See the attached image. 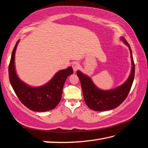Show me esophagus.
Here are the masks:
<instances>
[{
    "label": "esophagus",
    "mask_w": 148,
    "mask_h": 148,
    "mask_svg": "<svg viewBox=\"0 0 148 148\" xmlns=\"http://www.w3.org/2000/svg\"><path fill=\"white\" fill-rule=\"evenodd\" d=\"M72 69H73L74 71L76 72V71L78 70V69H79V63L77 62H74L73 63H72Z\"/></svg>",
    "instance_id": "1"
}]
</instances>
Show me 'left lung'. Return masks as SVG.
Listing matches in <instances>:
<instances>
[{
	"label": "left lung",
	"mask_w": 148,
	"mask_h": 148,
	"mask_svg": "<svg viewBox=\"0 0 148 148\" xmlns=\"http://www.w3.org/2000/svg\"><path fill=\"white\" fill-rule=\"evenodd\" d=\"M121 39L129 47L132 64L131 73L123 85L112 90H102L95 86L88 76L79 71H77V75L82 85L84 99L86 105L94 111H106L117 108L126 99L132 88L135 76V63L129 43L123 37H121Z\"/></svg>",
	"instance_id": "1"
}]
</instances>
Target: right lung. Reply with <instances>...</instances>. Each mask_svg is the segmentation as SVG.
<instances>
[{"label":"right lung","mask_w":148,"mask_h":148,"mask_svg":"<svg viewBox=\"0 0 148 148\" xmlns=\"http://www.w3.org/2000/svg\"><path fill=\"white\" fill-rule=\"evenodd\" d=\"M17 41L13 50L9 65V78L13 89L23 105L34 112H46L54 109L62 99L63 88L69 76L73 73L71 66L61 70L50 82L39 87H32L20 80L14 68V54Z\"/></svg>","instance_id":"add662e5"}]
</instances>
